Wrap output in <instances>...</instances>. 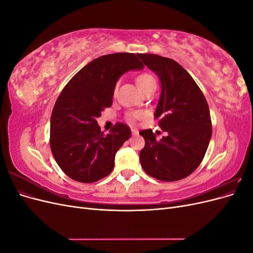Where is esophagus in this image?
<instances>
[{
	"mask_svg": "<svg viewBox=\"0 0 253 253\" xmlns=\"http://www.w3.org/2000/svg\"><path fill=\"white\" fill-rule=\"evenodd\" d=\"M131 129H132V134H133V135H137V134H138V131H137V129H136V128L132 127Z\"/></svg>",
	"mask_w": 253,
	"mask_h": 253,
	"instance_id": "34e87169",
	"label": "esophagus"
}]
</instances>
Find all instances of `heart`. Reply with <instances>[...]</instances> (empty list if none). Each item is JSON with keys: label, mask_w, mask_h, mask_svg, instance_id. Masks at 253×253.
<instances>
[{"label": "heart", "mask_w": 253, "mask_h": 253, "mask_svg": "<svg viewBox=\"0 0 253 253\" xmlns=\"http://www.w3.org/2000/svg\"><path fill=\"white\" fill-rule=\"evenodd\" d=\"M137 84H138V86L142 90L143 88L152 85V84H155V85H156V80H155V78L153 77L151 74H142V75L139 76L138 78H137ZM117 88H118V85L115 86L114 93H116ZM142 116H143V114L141 112H134V113H131V114L127 115V119L129 121H133L135 119L141 118Z\"/></svg>", "instance_id": "heart-1"}]
</instances>
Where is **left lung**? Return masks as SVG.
Wrapping results in <instances>:
<instances>
[{"label":"left lung","mask_w":253,"mask_h":253,"mask_svg":"<svg viewBox=\"0 0 253 253\" xmlns=\"http://www.w3.org/2000/svg\"><path fill=\"white\" fill-rule=\"evenodd\" d=\"M143 64L162 82V95L154 117L168 136L156 140L152 129L144 138L140 164L158 180L176 181L193 173L203 162L212 135L209 105L190 74L176 61L153 53H138Z\"/></svg>","instance_id":"8db88e82"}]
</instances>
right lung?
<instances>
[{"label": "right lung", "instance_id": "add662e5", "mask_svg": "<svg viewBox=\"0 0 253 253\" xmlns=\"http://www.w3.org/2000/svg\"><path fill=\"white\" fill-rule=\"evenodd\" d=\"M142 67L131 52L101 56L81 68L61 91L50 117L49 143L57 164L68 177L90 183L113 171L115 155L129 138L131 128L117 122L104 134L96 119L112 105L120 76Z\"/></svg>", "mask_w": 253, "mask_h": 253}]
</instances>
